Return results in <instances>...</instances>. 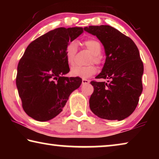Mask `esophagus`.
I'll use <instances>...</instances> for the list:
<instances>
[{
	"mask_svg": "<svg viewBox=\"0 0 159 159\" xmlns=\"http://www.w3.org/2000/svg\"><path fill=\"white\" fill-rule=\"evenodd\" d=\"M90 83V80H87V79H83L82 80V84L83 85H87V84H89Z\"/></svg>",
	"mask_w": 159,
	"mask_h": 159,
	"instance_id": "1",
	"label": "esophagus"
}]
</instances>
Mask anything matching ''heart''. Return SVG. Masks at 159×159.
<instances>
[{"label": "heart", "instance_id": "heart-1", "mask_svg": "<svg viewBox=\"0 0 159 159\" xmlns=\"http://www.w3.org/2000/svg\"><path fill=\"white\" fill-rule=\"evenodd\" d=\"M83 45L92 54L91 61L96 64L101 62L100 54L102 52V45L98 41L90 39L83 42ZM77 52V45L75 42H71L68 44L65 50L66 62L69 65H72L74 63L75 55ZM96 73L95 66L89 65L87 66H75L71 69V74L75 77H80L83 79L89 78Z\"/></svg>", "mask_w": 159, "mask_h": 159}]
</instances>
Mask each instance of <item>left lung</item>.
Wrapping results in <instances>:
<instances>
[{"instance_id": "8db88e82", "label": "left lung", "mask_w": 159, "mask_h": 159, "mask_svg": "<svg viewBox=\"0 0 159 159\" xmlns=\"http://www.w3.org/2000/svg\"><path fill=\"white\" fill-rule=\"evenodd\" d=\"M84 30L96 36L104 45L106 60L96 79L90 108L98 117L121 120L133 114L142 92L144 66L138 48L130 38L109 25L89 26Z\"/></svg>"}]
</instances>
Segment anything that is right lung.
Masks as SVG:
<instances>
[{"instance_id":"obj_1","label":"right lung","mask_w":159,"mask_h":159,"mask_svg":"<svg viewBox=\"0 0 159 159\" xmlns=\"http://www.w3.org/2000/svg\"><path fill=\"white\" fill-rule=\"evenodd\" d=\"M83 32L82 27L54 29L32 41L17 66L16 85L23 109L38 121L60 114L71 93L80 87V77H65L70 69L65 50Z\"/></svg>"}]
</instances>
